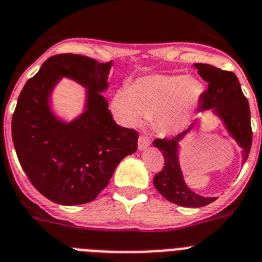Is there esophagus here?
<instances>
[{
  "instance_id": "1",
  "label": "esophagus",
  "mask_w": 262,
  "mask_h": 262,
  "mask_svg": "<svg viewBox=\"0 0 262 262\" xmlns=\"http://www.w3.org/2000/svg\"><path fill=\"white\" fill-rule=\"evenodd\" d=\"M150 145V140L148 137H145V136H140L138 137V149H146L148 146Z\"/></svg>"
}]
</instances>
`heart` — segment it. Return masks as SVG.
Masks as SVG:
<instances>
[{
	"label": "heart",
	"mask_w": 262,
	"mask_h": 262,
	"mask_svg": "<svg viewBox=\"0 0 262 262\" xmlns=\"http://www.w3.org/2000/svg\"><path fill=\"white\" fill-rule=\"evenodd\" d=\"M203 95V84L193 76H142L122 87L113 98V110L125 125L137 126L153 118L159 133L173 136L188 126Z\"/></svg>",
	"instance_id": "obj_1"
}]
</instances>
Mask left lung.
<instances>
[{
	"mask_svg": "<svg viewBox=\"0 0 262 262\" xmlns=\"http://www.w3.org/2000/svg\"><path fill=\"white\" fill-rule=\"evenodd\" d=\"M198 74L208 83L199 102V109H212L223 121L225 126L244 149V163L246 161L252 146L253 132L250 126L249 102L241 90V84L234 72L223 71L214 66L195 63ZM193 127L191 125L173 138H156L153 145L161 150L164 156V167L153 178L156 190L167 201L183 207H203L215 201V198H203L186 186L178 161L179 141Z\"/></svg>",
	"mask_w": 262,
	"mask_h": 262,
	"instance_id": "left-lung-1",
	"label": "left lung"
}]
</instances>
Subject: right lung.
Returning a JSON list of instances; mask_svg holds the SVG:
<instances>
[{"instance_id":"obj_1","label":"right lung","mask_w":262,"mask_h":262,"mask_svg":"<svg viewBox=\"0 0 262 262\" xmlns=\"http://www.w3.org/2000/svg\"><path fill=\"white\" fill-rule=\"evenodd\" d=\"M113 61L99 63L74 54L51 56L25 83L12 118L14 149L32 186L47 199L64 206L94 201L117 165L137 149L138 133L114 122L101 94ZM61 76L88 89L86 112L66 124L48 105Z\"/></svg>"}]
</instances>
